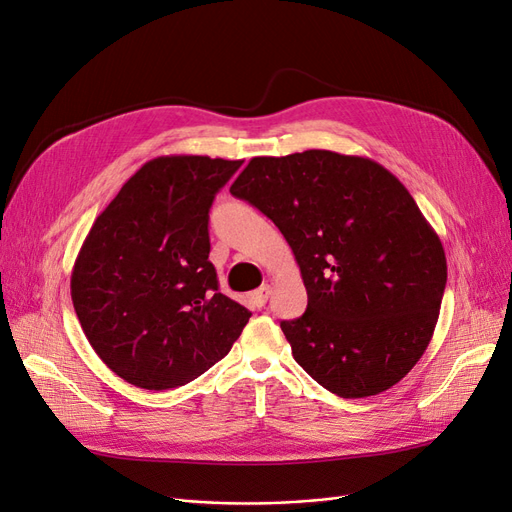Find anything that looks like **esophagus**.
Here are the masks:
<instances>
[{"label":"esophagus","mask_w":512,"mask_h":512,"mask_svg":"<svg viewBox=\"0 0 512 512\" xmlns=\"http://www.w3.org/2000/svg\"><path fill=\"white\" fill-rule=\"evenodd\" d=\"M269 297H271V286L265 284V286H260L258 290L252 292V303H254L256 307H265L267 301H269Z\"/></svg>","instance_id":"1"}]
</instances>
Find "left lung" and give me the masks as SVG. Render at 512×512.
Returning <instances> with one entry per match:
<instances>
[{
  "mask_svg": "<svg viewBox=\"0 0 512 512\" xmlns=\"http://www.w3.org/2000/svg\"><path fill=\"white\" fill-rule=\"evenodd\" d=\"M280 228L307 288V309L280 327L324 389L359 399L391 389L436 329L446 256L410 192L361 156L309 149L252 158L230 185Z\"/></svg>",
  "mask_w": 512,
  "mask_h": 512,
  "instance_id": "1",
  "label": "left lung"
}]
</instances>
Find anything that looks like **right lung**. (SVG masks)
Wrapping results in <instances>:
<instances>
[{
	"instance_id": "obj_1",
	"label": "right lung",
	"mask_w": 512,
	"mask_h": 512,
	"mask_svg": "<svg viewBox=\"0 0 512 512\" xmlns=\"http://www.w3.org/2000/svg\"><path fill=\"white\" fill-rule=\"evenodd\" d=\"M241 160L145 162L91 226L70 294L91 348L119 378L177 389L230 352L250 312L218 290L209 209Z\"/></svg>"
}]
</instances>
